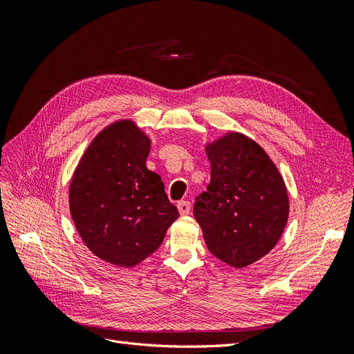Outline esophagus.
I'll use <instances>...</instances> for the list:
<instances>
[{"instance_id":"34e87169","label":"esophagus","mask_w":354,"mask_h":354,"mask_svg":"<svg viewBox=\"0 0 354 354\" xmlns=\"http://www.w3.org/2000/svg\"><path fill=\"white\" fill-rule=\"evenodd\" d=\"M177 208H178V212L181 214V216H187V214L190 212V202L189 201H180L177 203Z\"/></svg>"}]
</instances>
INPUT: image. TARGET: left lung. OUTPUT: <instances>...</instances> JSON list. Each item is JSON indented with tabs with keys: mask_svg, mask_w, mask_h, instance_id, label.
<instances>
[{
	"mask_svg": "<svg viewBox=\"0 0 354 354\" xmlns=\"http://www.w3.org/2000/svg\"><path fill=\"white\" fill-rule=\"evenodd\" d=\"M207 155L211 181L195 198V218L209 252L242 269L270 252L283 233V178L263 149L239 133L208 145Z\"/></svg>",
	"mask_w": 354,
	"mask_h": 354,
	"instance_id": "left-lung-1",
	"label": "left lung"
}]
</instances>
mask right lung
<instances>
[{
    "label": "right lung",
    "mask_w": 354,
    "mask_h": 354,
    "mask_svg": "<svg viewBox=\"0 0 354 354\" xmlns=\"http://www.w3.org/2000/svg\"><path fill=\"white\" fill-rule=\"evenodd\" d=\"M149 138L130 121L109 125L82 155L69 189L80 236L99 259L133 267L162 243L178 217L162 178L146 168Z\"/></svg>",
    "instance_id": "right-lung-1"
}]
</instances>
